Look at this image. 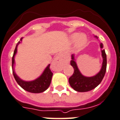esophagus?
<instances>
[{
	"mask_svg": "<svg viewBox=\"0 0 120 120\" xmlns=\"http://www.w3.org/2000/svg\"><path fill=\"white\" fill-rule=\"evenodd\" d=\"M53 67H55L57 69H61V65H60V63H59V58H56L55 60H54L52 63Z\"/></svg>",
	"mask_w": 120,
	"mask_h": 120,
	"instance_id": "1",
	"label": "esophagus"
}]
</instances>
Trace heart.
Returning a JSON list of instances; mask_svg holds the SVG:
<instances>
[{
	"instance_id": "1",
	"label": "heart",
	"mask_w": 120,
	"mask_h": 120,
	"mask_svg": "<svg viewBox=\"0 0 120 120\" xmlns=\"http://www.w3.org/2000/svg\"><path fill=\"white\" fill-rule=\"evenodd\" d=\"M71 39L73 42H76V47L81 48L86 45L87 42V38L84 34H80L79 33H74L71 36Z\"/></svg>"
}]
</instances>
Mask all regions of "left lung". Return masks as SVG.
<instances>
[{
  "instance_id": "obj_1",
  "label": "left lung",
  "mask_w": 120,
  "mask_h": 120,
  "mask_svg": "<svg viewBox=\"0 0 120 120\" xmlns=\"http://www.w3.org/2000/svg\"><path fill=\"white\" fill-rule=\"evenodd\" d=\"M95 37L97 38L98 37L95 35ZM103 45L100 43V48L101 51V56L103 57V63L100 71L95 75L92 77H86L82 75L78 68L76 63L75 56L72 54L71 60V65L74 68V72L72 75L69 79V83L70 86L75 90L80 92H84L91 90L98 86L103 79L106 71L107 66V59L105 49H103Z\"/></svg>"
}]
</instances>
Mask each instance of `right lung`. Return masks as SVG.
Instances as JSON below:
<instances>
[{
  "label": "right lung",
  "instance_id": "1",
  "mask_svg": "<svg viewBox=\"0 0 120 120\" xmlns=\"http://www.w3.org/2000/svg\"><path fill=\"white\" fill-rule=\"evenodd\" d=\"M23 37L20 39V41L17 43L16 45L15 50L14 51L13 56L12 58V74L14 75L17 83H18L19 85L21 87H22L24 90L30 92L31 93H41L45 91L49 86L51 82L52 77V72H51L49 68L50 64H49L46 68L45 69L43 73L39 76L38 78L32 81H25L21 79L18 75L16 74L15 70H14V64H15V54L17 51V46L19 45L21 43Z\"/></svg>",
  "mask_w": 120,
  "mask_h": 120
}]
</instances>
